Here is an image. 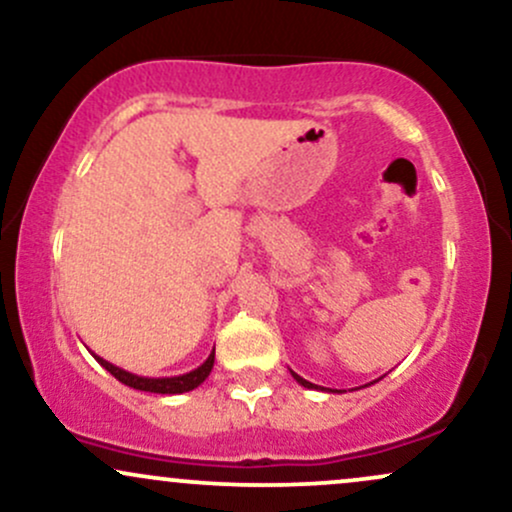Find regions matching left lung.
<instances>
[{
    "label": "left lung",
    "mask_w": 512,
    "mask_h": 512,
    "mask_svg": "<svg viewBox=\"0 0 512 512\" xmlns=\"http://www.w3.org/2000/svg\"><path fill=\"white\" fill-rule=\"evenodd\" d=\"M291 375H293V380H296L298 385L308 387V390H330V387H320V385H313V383H310V380H305V378H301V375H298V373H293V370H291ZM330 392H334V390H330Z\"/></svg>",
    "instance_id": "left-lung-1"
}]
</instances>
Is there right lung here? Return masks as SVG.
Wrapping results in <instances>:
<instances>
[{
	"mask_svg": "<svg viewBox=\"0 0 512 512\" xmlns=\"http://www.w3.org/2000/svg\"><path fill=\"white\" fill-rule=\"evenodd\" d=\"M101 366L108 370L110 375H115L120 383H125L127 387H134V390H142V392H156V395H182V392H190L195 390L209 378L211 368H214V351H211L207 361L202 366H197L190 373H182V375H173V378H144V375H134L129 370L115 366V363L105 361V358L93 354Z\"/></svg>",
	"mask_w": 512,
	"mask_h": 512,
	"instance_id": "1",
	"label": "right lung"
}]
</instances>
